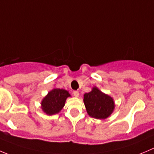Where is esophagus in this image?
Wrapping results in <instances>:
<instances>
[{"instance_id": "esophagus-1", "label": "esophagus", "mask_w": 154, "mask_h": 154, "mask_svg": "<svg viewBox=\"0 0 154 154\" xmlns=\"http://www.w3.org/2000/svg\"><path fill=\"white\" fill-rule=\"evenodd\" d=\"M73 94H74V95L75 97H79V95H80V93H79L78 91H74Z\"/></svg>"}]
</instances>
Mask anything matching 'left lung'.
I'll return each mask as SVG.
<instances>
[{
	"label": "left lung",
	"instance_id": "8db88e82",
	"mask_svg": "<svg viewBox=\"0 0 154 154\" xmlns=\"http://www.w3.org/2000/svg\"><path fill=\"white\" fill-rule=\"evenodd\" d=\"M83 102L89 117L98 120H104L110 117L115 108L113 98L96 86L83 95Z\"/></svg>",
	"mask_w": 154,
	"mask_h": 154
}]
</instances>
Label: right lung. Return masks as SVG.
Here are the masks:
<instances>
[{
	"label": "right lung",
	"instance_id": "1",
	"mask_svg": "<svg viewBox=\"0 0 154 154\" xmlns=\"http://www.w3.org/2000/svg\"><path fill=\"white\" fill-rule=\"evenodd\" d=\"M71 96L68 91L54 88L41 101V109L43 112L50 116L59 113L65 106L67 98Z\"/></svg>",
	"mask_w": 154,
	"mask_h": 154
}]
</instances>
